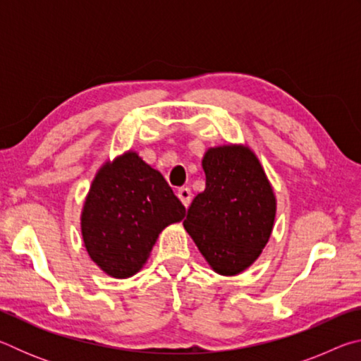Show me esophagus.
<instances>
[{"mask_svg": "<svg viewBox=\"0 0 361 361\" xmlns=\"http://www.w3.org/2000/svg\"><path fill=\"white\" fill-rule=\"evenodd\" d=\"M176 195H178V199L183 202V205L188 207L191 204V199H192V192L189 188H180L178 191H176Z\"/></svg>", "mask_w": 361, "mask_h": 361, "instance_id": "34e87169", "label": "esophagus"}]
</instances>
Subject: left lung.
I'll return each instance as SVG.
<instances>
[{
    "instance_id": "left-lung-1",
    "label": "left lung",
    "mask_w": 361,
    "mask_h": 361,
    "mask_svg": "<svg viewBox=\"0 0 361 361\" xmlns=\"http://www.w3.org/2000/svg\"><path fill=\"white\" fill-rule=\"evenodd\" d=\"M205 189L188 209L185 229L209 266L232 277L259 258L277 200L258 156L247 145H221L202 157Z\"/></svg>"
}]
</instances>
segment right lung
<instances>
[{
  "label": "right lung",
  "mask_w": 361,
  "mask_h": 361,
  "mask_svg": "<svg viewBox=\"0 0 361 361\" xmlns=\"http://www.w3.org/2000/svg\"><path fill=\"white\" fill-rule=\"evenodd\" d=\"M185 215L162 173L129 149L94 176L81 212L84 247L109 277L129 279L142 271L159 234Z\"/></svg>",
  "instance_id": "obj_1"
}]
</instances>
